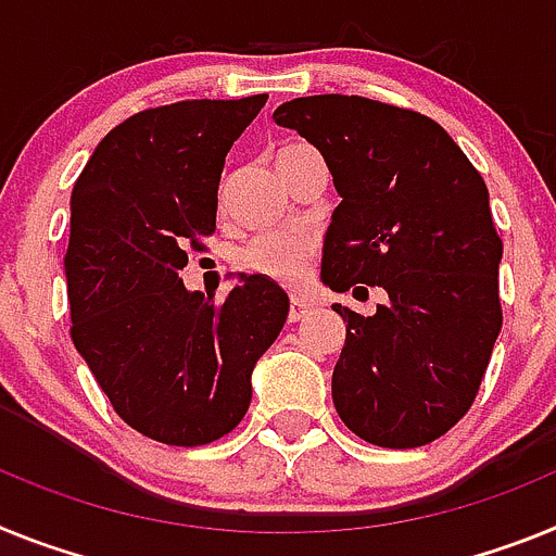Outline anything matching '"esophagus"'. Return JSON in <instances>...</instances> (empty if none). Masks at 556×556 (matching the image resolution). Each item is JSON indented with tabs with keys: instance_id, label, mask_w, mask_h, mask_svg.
Here are the masks:
<instances>
[{
	"instance_id": "1",
	"label": "esophagus",
	"mask_w": 556,
	"mask_h": 556,
	"mask_svg": "<svg viewBox=\"0 0 556 556\" xmlns=\"http://www.w3.org/2000/svg\"><path fill=\"white\" fill-rule=\"evenodd\" d=\"M307 316H311V305H307V302H302V299H293L291 311H288V321H291V325H296V321H305Z\"/></svg>"
}]
</instances>
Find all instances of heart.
<instances>
[{
  "instance_id": "1",
  "label": "heart",
  "mask_w": 556,
  "mask_h": 556,
  "mask_svg": "<svg viewBox=\"0 0 556 556\" xmlns=\"http://www.w3.org/2000/svg\"><path fill=\"white\" fill-rule=\"evenodd\" d=\"M302 142L282 144L277 151L285 153L296 148ZM318 240L305 229H271L263 231L257 238H251L249 243L240 249L238 263L245 271L268 277L274 282L282 285H302L311 274V263L316 257Z\"/></svg>"
}]
</instances>
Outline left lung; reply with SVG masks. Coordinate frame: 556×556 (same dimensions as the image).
Listing matches in <instances>:
<instances>
[{
	"instance_id": "left-lung-1",
	"label": "left lung",
	"mask_w": 556,
	"mask_h": 556,
	"mask_svg": "<svg viewBox=\"0 0 556 556\" xmlns=\"http://www.w3.org/2000/svg\"><path fill=\"white\" fill-rule=\"evenodd\" d=\"M274 119L316 144L341 195L325 285L389 293L375 316L332 305L346 321L332 371L338 417L371 445H428L470 412L504 321V243L484 178L442 125L412 109L313 94Z\"/></svg>"
}]
</instances>
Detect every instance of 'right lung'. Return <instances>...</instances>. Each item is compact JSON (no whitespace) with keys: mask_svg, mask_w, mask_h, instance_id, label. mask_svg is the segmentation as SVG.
Segmentation results:
<instances>
[{"mask_svg":"<svg viewBox=\"0 0 556 556\" xmlns=\"http://www.w3.org/2000/svg\"><path fill=\"white\" fill-rule=\"evenodd\" d=\"M265 100L139 111L72 190V344L119 419L164 445H210L245 417L251 369L288 318V293L260 274H240L220 302L178 279L187 245L215 231L226 153Z\"/></svg>","mask_w":556,"mask_h":556,"instance_id":"obj_1","label":"right lung"}]
</instances>
